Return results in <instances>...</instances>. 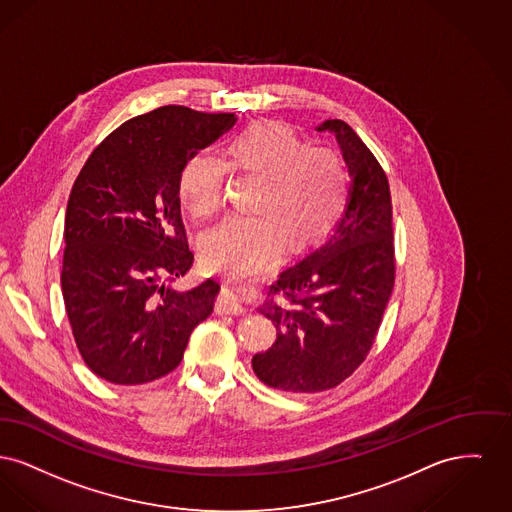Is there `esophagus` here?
Here are the masks:
<instances>
[{"label":"esophagus","mask_w":512,"mask_h":512,"mask_svg":"<svg viewBox=\"0 0 512 512\" xmlns=\"http://www.w3.org/2000/svg\"><path fill=\"white\" fill-rule=\"evenodd\" d=\"M216 308L219 314H243V296L239 295L237 289L225 287L217 298Z\"/></svg>","instance_id":"34e87169"}]
</instances>
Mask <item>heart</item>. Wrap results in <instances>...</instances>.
I'll return each instance as SVG.
<instances>
[{"instance_id":"obj_1","label":"heart","mask_w":512,"mask_h":512,"mask_svg":"<svg viewBox=\"0 0 512 512\" xmlns=\"http://www.w3.org/2000/svg\"><path fill=\"white\" fill-rule=\"evenodd\" d=\"M227 167L260 183L250 200L252 216L229 217L202 241V262L212 271L266 268L281 244L300 250L316 243L349 200V167L337 150L310 146L289 125L264 121L231 136L223 160L206 150L185 160L177 189L194 221L206 223L223 208Z\"/></svg>"}]
</instances>
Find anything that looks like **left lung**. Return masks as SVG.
<instances>
[{
  "label": "left lung",
  "mask_w": 512,
  "mask_h": 512,
  "mask_svg": "<svg viewBox=\"0 0 512 512\" xmlns=\"http://www.w3.org/2000/svg\"><path fill=\"white\" fill-rule=\"evenodd\" d=\"M337 136L352 175L345 216L320 246L283 269L260 312L277 329L252 370L269 387L318 393L343 383L376 341L395 283L393 206L376 156L341 119L318 131Z\"/></svg>",
  "instance_id": "left-lung-1"
}]
</instances>
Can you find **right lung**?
<instances>
[{
  "mask_svg": "<svg viewBox=\"0 0 512 512\" xmlns=\"http://www.w3.org/2000/svg\"><path fill=\"white\" fill-rule=\"evenodd\" d=\"M233 113L163 106L119 125L94 148L71 189L61 291L82 360L115 385L173 372L204 322L219 283L179 291L189 271L179 171L225 135Z\"/></svg>",
  "mask_w": 512,
  "mask_h": 512,
  "instance_id": "obj_1",
  "label": "right lung"
}]
</instances>
